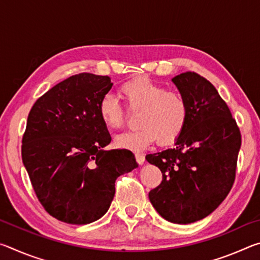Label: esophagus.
I'll use <instances>...</instances> for the list:
<instances>
[{
  "label": "esophagus",
  "instance_id": "1",
  "mask_svg": "<svg viewBox=\"0 0 260 260\" xmlns=\"http://www.w3.org/2000/svg\"><path fill=\"white\" fill-rule=\"evenodd\" d=\"M135 158H136V161H138L139 164H143L144 160H146V158H144L142 153H135Z\"/></svg>",
  "mask_w": 260,
  "mask_h": 260
}]
</instances>
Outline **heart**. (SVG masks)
I'll return each instance as SVG.
<instances>
[{"label":"heart","instance_id":"b5f03b06","mask_svg":"<svg viewBox=\"0 0 260 260\" xmlns=\"http://www.w3.org/2000/svg\"><path fill=\"white\" fill-rule=\"evenodd\" d=\"M119 91L127 107L140 109L136 117L140 126L116 136L114 144L118 148L141 151L156 141L167 146L181 136L189 118V105L183 95L143 77L124 82ZM99 113L109 128L118 129L124 125V109L112 95H105L100 101Z\"/></svg>","mask_w":260,"mask_h":260}]
</instances>
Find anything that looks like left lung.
<instances>
[{
	"mask_svg": "<svg viewBox=\"0 0 260 260\" xmlns=\"http://www.w3.org/2000/svg\"><path fill=\"white\" fill-rule=\"evenodd\" d=\"M172 81L187 100L189 118L174 148L146 156L162 174L149 200L167 221L186 225L208 217L231 191L241 132L209 80L184 72Z\"/></svg>",
	"mask_w": 260,
	"mask_h": 260,
	"instance_id": "1",
	"label": "left lung"
}]
</instances>
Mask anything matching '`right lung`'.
<instances>
[{
	"instance_id": "obj_1",
	"label": "right lung",
	"mask_w": 260,
	"mask_h": 260,
	"mask_svg": "<svg viewBox=\"0 0 260 260\" xmlns=\"http://www.w3.org/2000/svg\"><path fill=\"white\" fill-rule=\"evenodd\" d=\"M108 76L79 73L57 83L30 109L21 158L38 200L52 217L72 225L107 213L114 182L136 164L127 149L111 142L99 104L111 89Z\"/></svg>"
}]
</instances>
